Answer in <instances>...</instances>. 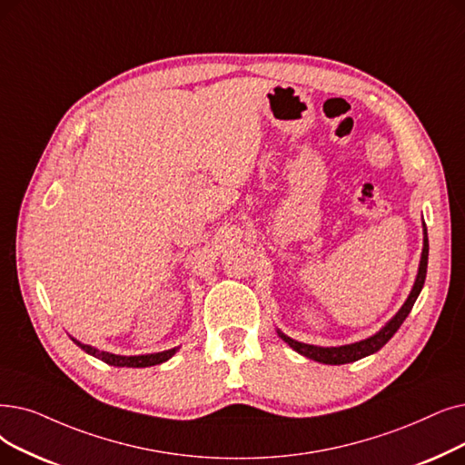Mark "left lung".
Returning a JSON list of instances; mask_svg holds the SVG:
<instances>
[{
    "mask_svg": "<svg viewBox=\"0 0 465 465\" xmlns=\"http://www.w3.org/2000/svg\"><path fill=\"white\" fill-rule=\"evenodd\" d=\"M428 254H430V243H428V228L423 224V249H421V258H420V266H418V275L414 281V287L407 298L405 304L401 306V310L386 322V327H381L374 336L355 341V344H348V346H338V348H321V346H310L304 344V341H296L292 338H289L287 334H282L281 331H277V334L287 341V344L298 351L300 355H304L308 359H313L317 362H325V365H346V362H353L359 361L367 355L376 353L378 350H381L383 346L388 344L390 338L399 331V327L402 325L414 306V302L423 287V281H426V273H428Z\"/></svg>",
    "mask_w": 465,
    "mask_h": 465,
    "instance_id": "left-lung-1",
    "label": "left lung"
}]
</instances>
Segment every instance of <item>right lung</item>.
<instances>
[{
	"mask_svg": "<svg viewBox=\"0 0 465 465\" xmlns=\"http://www.w3.org/2000/svg\"><path fill=\"white\" fill-rule=\"evenodd\" d=\"M75 344L82 348L85 353L104 361L106 365H112V367H129V369H144V367H153V365H161V362L169 361L176 351L178 348H173V350H167V351H159V353H148V355H115V353H108V351H100L93 346H87V344H82V341H77L75 338H72Z\"/></svg>",
	"mask_w": 465,
	"mask_h": 465,
	"instance_id": "right-lung-1",
	"label": "right lung"
}]
</instances>
